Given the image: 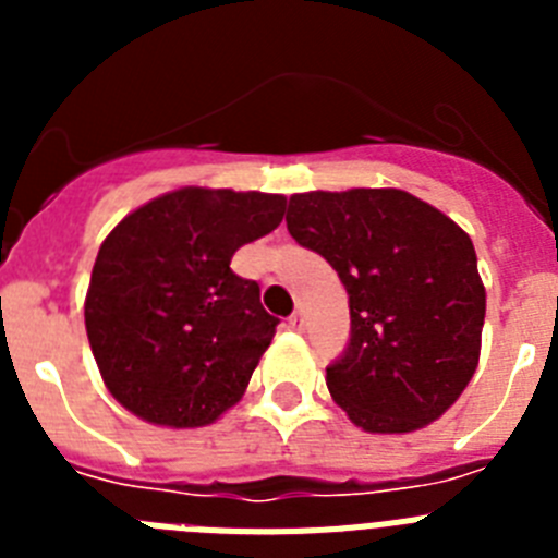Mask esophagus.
I'll return each instance as SVG.
<instances>
[{
	"mask_svg": "<svg viewBox=\"0 0 558 558\" xmlns=\"http://www.w3.org/2000/svg\"><path fill=\"white\" fill-rule=\"evenodd\" d=\"M288 327L295 329V332H302V329H304V315H302V313H293V315H290V318H288Z\"/></svg>",
	"mask_w": 558,
	"mask_h": 558,
	"instance_id": "obj_1",
	"label": "esophagus"
}]
</instances>
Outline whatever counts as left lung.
Masks as SVG:
<instances>
[{
	"label": "left lung",
	"instance_id": "1",
	"mask_svg": "<svg viewBox=\"0 0 558 558\" xmlns=\"http://www.w3.org/2000/svg\"><path fill=\"white\" fill-rule=\"evenodd\" d=\"M288 231L349 293V343L327 366L335 402L368 433L436 422L481 357L486 290L470 234L402 190L293 195Z\"/></svg>",
	"mask_w": 558,
	"mask_h": 558
}]
</instances>
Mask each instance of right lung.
<instances>
[{
  "label": "right lung",
  "instance_id": "obj_1",
  "mask_svg": "<svg viewBox=\"0 0 558 558\" xmlns=\"http://www.w3.org/2000/svg\"><path fill=\"white\" fill-rule=\"evenodd\" d=\"M282 218V195L186 186L106 236L86 335L120 405L153 425L204 427L240 402L279 318L231 256Z\"/></svg>",
  "mask_w": 558,
  "mask_h": 558
}]
</instances>
